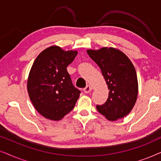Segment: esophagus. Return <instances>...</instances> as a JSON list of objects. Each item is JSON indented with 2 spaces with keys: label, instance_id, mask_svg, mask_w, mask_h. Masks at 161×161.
I'll return each instance as SVG.
<instances>
[{
  "label": "esophagus",
  "instance_id": "1",
  "mask_svg": "<svg viewBox=\"0 0 161 161\" xmlns=\"http://www.w3.org/2000/svg\"><path fill=\"white\" fill-rule=\"evenodd\" d=\"M91 91H92V87L90 86L89 85H87L86 86L84 89H83V92H84L85 93H86V94L89 93V92Z\"/></svg>",
  "mask_w": 161,
  "mask_h": 161
}]
</instances>
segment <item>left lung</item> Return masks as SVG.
I'll return each instance as SVG.
<instances>
[{
	"mask_svg": "<svg viewBox=\"0 0 161 161\" xmlns=\"http://www.w3.org/2000/svg\"><path fill=\"white\" fill-rule=\"evenodd\" d=\"M92 60L100 68L109 89L108 97L97 109L110 121L127 116L138 96V80L135 67L124 53L113 47L88 50Z\"/></svg>",
	"mask_w": 161,
	"mask_h": 161,
	"instance_id": "1",
	"label": "left lung"
}]
</instances>
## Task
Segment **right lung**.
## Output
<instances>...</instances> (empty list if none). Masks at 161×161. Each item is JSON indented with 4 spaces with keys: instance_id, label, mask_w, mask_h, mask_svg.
Masks as SVG:
<instances>
[{
    "instance_id": "1",
    "label": "right lung",
    "mask_w": 161,
    "mask_h": 161,
    "mask_svg": "<svg viewBox=\"0 0 161 161\" xmlns=\"http://www.w3.org/2000/svg\"><path fill=\"white\" fill-rule=\"evenodd\" d=\"M78 52L58 46L43 50L35 59L28 75L30 100L44 117L58 121L74 108L80 91L73 86L67 67Z\"/></svg>"
}]
</instances>
